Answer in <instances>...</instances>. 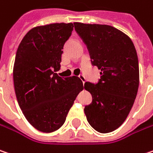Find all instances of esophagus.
I'll return each instance as SVG.
<instances>
[{
	"mask_svg": "<svg viewBox=\"0 0 153 153\" xmlns=\"http://www.w3.org/2000/svg\"><path fill=\"white\" fill-rule=\"evenodd\" d=\"M79 79H81V81L83 82V84H85V77H84L83 75H82V74H81V75H79Z\"/></svg>",
	"mask_w": 153,
	"mask_h": 153,
	"instance_id": "34e87169",
	"label": "esophagus"
}]
</instances>
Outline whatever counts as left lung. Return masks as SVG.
<instances>
[{
    "label": "left lung",
    "mask_w": 153,
    "mask_h": 153,
    "mask_svg": "<svg viewBox=\"0 0 153 153\" xmlns=\"http://www.w3.org/2000/svg\"><path fill=\"white\" fill-rule=\"evenodd\" d=\"M85 44L93 66L101 70L98 83L85 82L93 97L85 106L90 126L99 132L116 130L127 118L139 85V59L130 38L108 25L74 22Z\"/></svg>",
    "instance_id": "left-lung-1"
}]
</instances>
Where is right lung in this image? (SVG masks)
I'll return each mask as SVG.
<instances>
[{"mask_svg":"<svg viewBox=\"0 0 153 153\" xmlns=\"http://www.w3.org/2000/svg\"><path fill=\"white\" fill-rule=\"evenodd\" d=\"M74 29L73 23H53L32 28L21 41L15 55L14 85L24 116L43 132L58 130L83 89L76 76L62 78L63 48Z\"/></svg>","mask_w":153,"mask_h":153,"instance_id":"obj_1","label":"right lung"}]
</instances>
